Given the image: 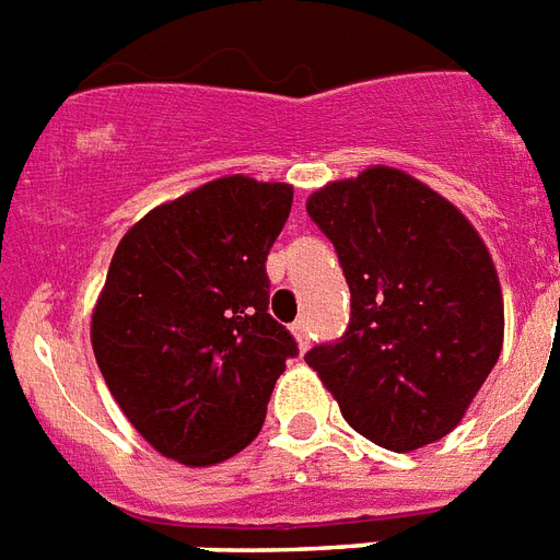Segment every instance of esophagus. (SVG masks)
I'll return each instance as SVG.
<instances>
[{"instance_id": "obj_1", "label": "esophagus", "mask_w": 560, "mask_h": 560, "mask_svg": "<svg viewBox=\"0 0 560 560\" xmlns=\"http://www.w3.org/2000/svg\"><path fill=\"white\" fill-rule=\"evenodd\" d=\"M290 334H293L299 351H307V345H311V322L307 319L293 322V325H290Z\"/></svg>"}]
</instances>
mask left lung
I'll use <instances>...</instances> for the list:
<instances>
[{
  "label": "left lung",
  "mask_w": 560,
  "mask_h": 560,
  "mask_svg": "<svg viewBox=\"0 0 560 560\" xmlns=\"http://www.w3.org/2000/svg\"><path fill=\"white\" fill-rule=\"evenodd\" d=\"M307 215L334 241L351 322L304 362L371 443H438L503 348L501 281L483 238L443 195L390 166L322 186Z\"/></svg>",
  "instance_id": "left-lung-1"
}]
</instances>
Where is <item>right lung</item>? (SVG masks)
<instances>
[{"instance_id":"1","label":"right lung","mask_w":560,"mask_h":560,"mask_svg":"<svg viewBox=\"0 0 560 560\" xmlns=\"http://www.w3.org/2000/svg\"><path fill=\"white\" fill-rule=\"evenodd\" d=\"M290 203V184L218 177L154 207L117 244L91 348L117 406L170 460L215 466L247 448L299 353L267 313V253Z\"/></svg>"}]
</instances>
